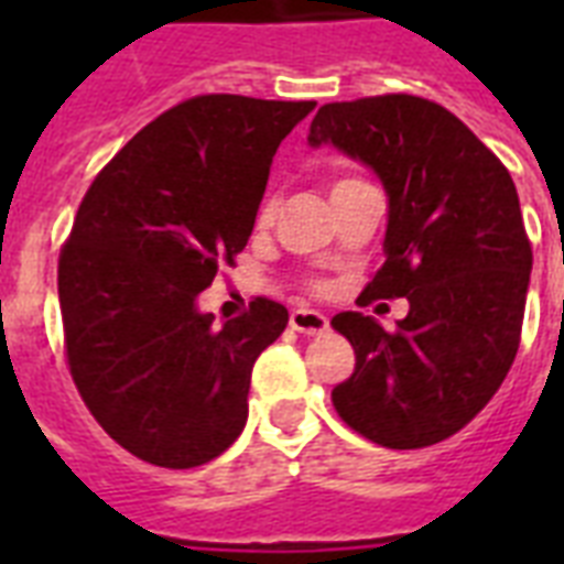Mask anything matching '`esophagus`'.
Listing matches in <instances>:
<instances>
[{
  "label": "esophagus",
  "instance_id": "34e87169",
  "mask_svg": "<svg viewBox=\"0 0 564 564\" xmlns=\"http://www.w3.org/2000/svg\"><path fill=\"white\" fill-rule=\"evenodd\" d=\"M290 327H292V330H299V334L316 336V334H325L327 327H330V322H327L325 313H316V310L299 307V310H292Z\"/></svg>",
  "mask_w": 564,
  "mask_h": 564
}]
</instances>
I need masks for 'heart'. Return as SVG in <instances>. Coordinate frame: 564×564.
Segmentation results:
<instances>
[{
  "label": "heart",
  "mask_w": 564,
  "mask_h": 564,
  "mask_svg": "<svg viewBox=\"0 0 564 564\" xmlns=\"http://www.w3.org/2000/svg\"><path fill=\"white\" fill-rule=\"evenodd\" d=\"M339 184H345V181H339ZM272 216H274V202L272 198H265L263 207H260V213H257V221H260V225H269V221H272Z\"/></svg>",
  "instance_id": "b5f03b06"
}]
</instances>
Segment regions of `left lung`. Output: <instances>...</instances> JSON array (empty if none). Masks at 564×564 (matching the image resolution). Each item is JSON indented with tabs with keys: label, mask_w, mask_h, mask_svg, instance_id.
I'll return each mask as SVG.
<instances>
[{
	"label": "left lung",
	"mask_w": 564,
	"mask_h": 564,
	"mask_svg": "<svg viewBox=\"0 0 564 564\" xmlns=\"http://www.w3.org/2000/svg\"><path fill=\"white\" fill-rule=\"evenodd\" d=\"M310 149L334 145L383 184V265L371 299H406L398 330L345 310L354 375L334 389L348 427L394 451L454 436L516 360L533 248L507 166L436 101L394 93L318 108Z\"/></svg>",
	"instance_id": "obj_1"
}]
</instances>
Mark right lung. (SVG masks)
<instances>
[{"instance_id": "1", "label": "right lung", "mask_w": 564, "mask_h": 564, "mask_svg": "<svg viewBox=\"0 0 564 564\" xmlns=\"http://www.w3.org/2000/svg\"><path fill=\"white\" fill-rule=\"evenodd\" d=\"M316 101L195 96L149 122L99 172L57 260L66 360L113 442L195 468L246 427L254 360L283 304L213 322L198 295L246 248L278 145Z\"/></svg>"}]
</instances>
